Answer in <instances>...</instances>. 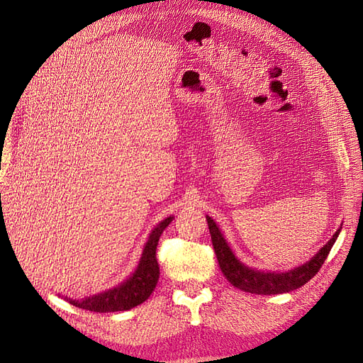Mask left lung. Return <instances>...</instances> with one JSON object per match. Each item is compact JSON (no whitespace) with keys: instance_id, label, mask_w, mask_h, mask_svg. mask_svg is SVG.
I'll return each instance as SVG.
<instances>
[{"instance_id":"left-lung-1","label":"left lung","mask_w":363,"mask_h":363,"mask_svg":"<svg viewBox=\"0 0 363 363\" xmlns=\"http://www.w3.org/2000/svg\"><path fill=\"white\" fill-rule=\"evenodd\" d=\"M208 232L212 236V244L215 255L225 279L233 284L235 288L245 291L250 294L257 295H274V294H286L301 288L315 274L320 271L324 260L327 259L328 252H330L335 240L337 239L340 228L336 230L333 238L316 252V255L309 260L303 263V265L296 267L294 269L284 271V272H274V271H259L252 269L240 262L232 248L228 247L227 240L224 239L221 230L216 225V223L211 216H206Z\"/></svg>"}]
</instances>
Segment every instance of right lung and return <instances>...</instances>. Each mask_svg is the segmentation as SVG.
<instances>
[{
    "instance_id": "right-lung-1",
    "label": "right lung",
    "mask_w": 363,
    "mask_h": 363,
    "mask_svg": "<svg viewBox=\"0 0 363 363\" xmlns=\"http://www.w3.org/2000/svg\"><path fill=\"white\" fill-rule=\"evenodd\" d=\"M172 216L164 218L159 223L155 230L150 233V238L142 251L139 265L131 276L118 286L96 294L92 296H86L82 300L67 298L72 306L80 307L91 312L106 313V312H123L130 311L133 307L144 303L155 291L159 280V263L156 259V248L159 244V238L163 230L169 225Z\"/></svg>"
}]
</instances>
